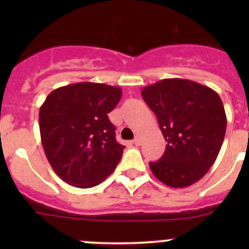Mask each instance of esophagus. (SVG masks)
<instances>
[{
  "mask_svg": "<svg viewBox=\"0 0 249 249\" xmlns=\"http://www.w3.org/2000/svg\"><path fill=\"white\" fill-rule=\"evenodd\" d=\"M132 143H134L135 145H140L141 144V140L139 139V137H136V139L132 141Z\"/></svg>",
  "mask_w": 249,
  "mask_h": 249,
  "instance_id": "1",
  "label": "esophagus"
}]
</instances>
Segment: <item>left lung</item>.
Masks as SVG:
<instances>
[{"label": "left lung", "instance_id": "left-lung-1", "mask_svg": "<svg viewBox=\"0 0 249 249\" xmlns=\"http://www.w3.org/2000/svg\"><path fill=\"white\" fill-rule=\"evenodd\" d=\"M141 94L167 142L160 160L149 162L153 175L171 188L196 183L214 164L224 141L227 115L219 95L180 78L148 85Z\"/></svg>", "mask_w": 249, "mask_h": 249}]
</instances>
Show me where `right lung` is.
Returning <instances> with one entry per match:
<instances>
[{"instance_id":"add662e5","label":"right lung","mask_w":249,"mask_h":249,"mask_svg":"<svg viewBox=\"0 0 249 249\" xmlns=\"http://www.w3.org/2000/svg\"><path fill=\"white\" fill-rule=\"evenodd\" d=\"M122 89L83 82L57 88L39 109L44 153L55 173L77 188H91L114 171L124 145L108 119Z\"/></svg>"}]
</instances>
